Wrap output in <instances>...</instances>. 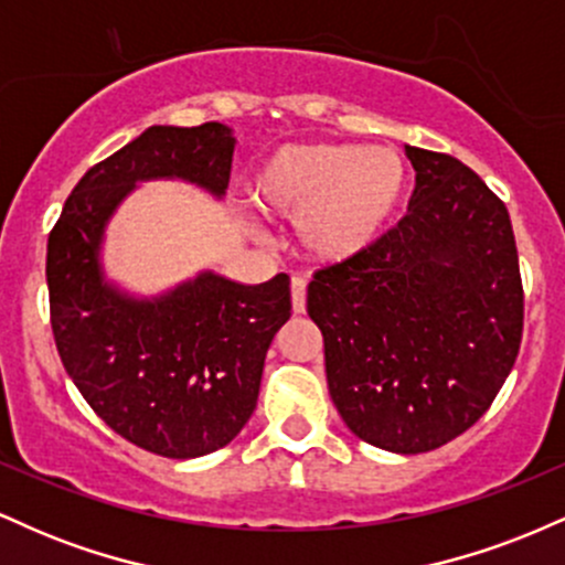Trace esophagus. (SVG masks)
Segmentation results:
<instances>
[{"mask_svg":"<svg viewBox=\"0 0 565 565\" xmlns=\"http://www.w3.org/2000/svg\"><path fill=\"white\" fill-rule=\"evenodd\" d=\"M305 291H308L305 278H291V310H295V313H305Z\"/></svg>","mask_w":565,"mask_h":565,"instance_id":"1","label":"esophagus"}]
</instances>
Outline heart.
Returning <instances> with one entry per match:
<instances>
[{"label":"heart","mask_w":565,"mask_h":565,"mask_svg":"<svg viewBox=\"0 0 565 565\" xmlns=\"http://www.w3.org/2000/svg\"><path fill=\"white\" fill-rule=\"evenodd\" d=\"M406 185L404 159L391 148L313 142L265 159L252 201L265 215L300 220L297 236L313 260L345 263L385 236Z\"/></svg>","instance_id":"obj_1"}]
</instances>
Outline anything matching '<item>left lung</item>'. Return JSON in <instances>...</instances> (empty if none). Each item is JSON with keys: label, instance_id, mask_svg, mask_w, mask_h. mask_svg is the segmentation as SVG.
I'll use <instances>...</instances> for the list:
<instances>
[{"label": "left lung", "instance_id": "1", "mask_svg": "<svg viewBox=\"0 0 565 565\" xmlns=\"http://www.w3.org/2000/svg\"><path fill=\"white\" fill-rule=\"evenodd\" d=\"M406 157L408 215L361 257L319 270L308 316L350 430L423 454L497 398L521 348L523 284L504 201L449 153L406 146Z\"/></svg>", "mask_w": 565, "mask_h": 565}]
</instances>
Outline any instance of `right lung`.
<instances>
[{
	"instance_id": "1",
	"label": "right lung",
	"mask_w": 565,
	"mask_h": 565,
	"mask_svg": "<svg viewBox=\"0 0 565 565\" xmlns=\"http://www.w3.org/2000/svg\"><path fill=\"white\" fill-rule=\"evenodd\" d=\"M233 146L220 121L148 127L89 167L50 231V323L63 366L103 423L159 457H204L242 433L265 353L289 321V276L246 287L206 270L138 300L103 278V233L140 180L180 178L223 196Z\"/></svg>"
}]
</instances>
